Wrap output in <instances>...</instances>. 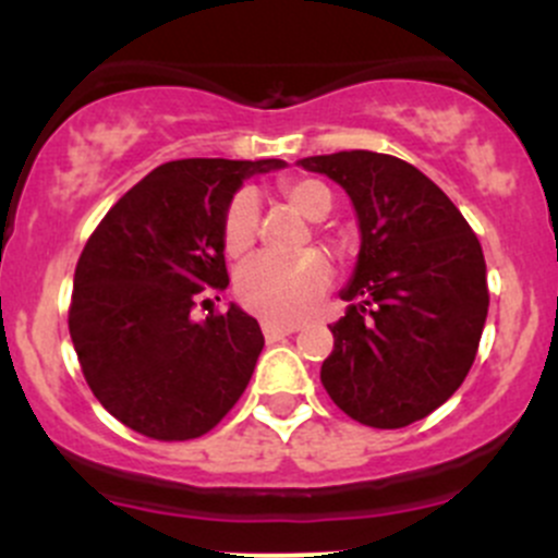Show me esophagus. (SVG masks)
Masks as SVG:
<instances>
[{
	"instance_id": "34e87169",
	"label": "esophagus",
	"mask_w": 558,
	"mask_h": 558,
	"mask_svg": "<svg viewBox=\"0 0 558 558\" xmlns=\"http://www.w3.org/2000/svg\"><path fill=\"white\" fill-rule=\"evenodd\" d=\"M262 331H264V337H267V342H278V340H283V337H289L291 331H294V326H278V324H269V320H264Z\"/></svg>"
}]
</instances>
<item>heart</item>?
I'll return each instance as SVG.
<instances>
[{"instance_id":"heart-1","label":"heart","mask_w":558,"mask_h":558,"mask_svg":"<svg viewBox=\"0 0 558 558\" xmlns=\"http://www.w3.org/2000/svg\"><path fill=\"white\" fill-rule=\"evenodd\" d=\"M283 199L307 221H320L331 210V191L318 180H289L280 185ZM258 202L251 191L232 196L221 223L223 251L232 258L245 256L256 243ZM331 283V267L318 253L280 262L272 256L251 258L234 280L238 300L245 311L269 324L291 326L311 318L324 302Z\"/></svg>"}]
</instances>
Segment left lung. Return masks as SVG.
Segmentation results:
<instances>
[{
    "label": "left lung",
    "instance_id": "8db88e82",
    "mask_svg": "<svg viewBox=\"0 0 558 558\" xmlns=\"http://www.w3.org/2000/svg\"><path fill=\"white\" fill-rule=\"evenodd\" d=\"M296 165L345 189L362 232L320 384L364 426L426 418L475 362L488 313L481 243L459 207L397 156L340 150Z\"/></svg>",
    "mask_w": 558,
    "mask_h": 558
}]
</instances>
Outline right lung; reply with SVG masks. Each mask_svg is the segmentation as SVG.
I'll use <instances>...</instances> for the list:
<instances>
[{"label":"right lung","mask_w":558,"mask_h":558,"mask_svg":"<svg viewBox=\"0 0 558 558\" xmlns=\"http://www.w3.org/2000/svg\"><path fill=\"white\" fill-rule=\"evenodd\" d=\"M286 161H167L102 218L75 267L70 337L110 415L154 440H194L243 397L264 335L232 302L191 318L196 296L229 286L221 223L251 174ZM218 300V296H216Z\"/></svg>","instance_id":"add662e5"}]
</instances>
